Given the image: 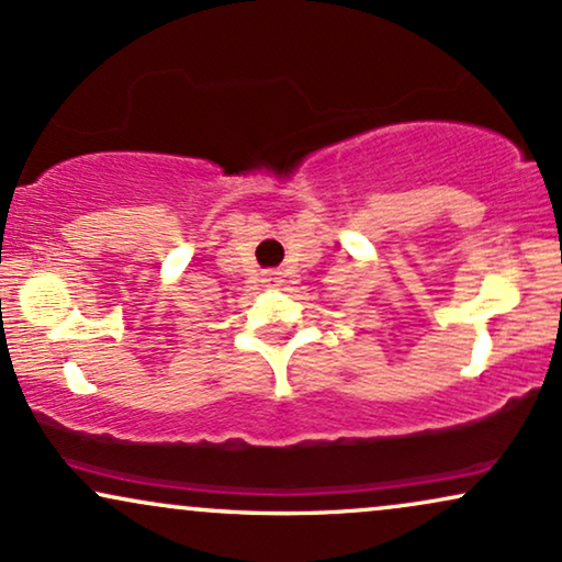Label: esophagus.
<instances>
[{
    "label": "esophagus",
    "instance_id": "esophagus-1",
    "mask_svg": "<svg viewBox=\"0 0 562 562\" xmlns=\"http://www.w3.org/2000/svg\"><path fill=\"white\" fill-rule=\"evenodd\" d=\"M263 282H267V285L269 288H277V285H280V272H267V274H263Z\"/></svg>",
    "mask_w": 562,
    "mask_h": 562
}]
</instances>
